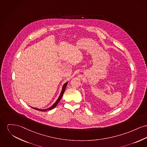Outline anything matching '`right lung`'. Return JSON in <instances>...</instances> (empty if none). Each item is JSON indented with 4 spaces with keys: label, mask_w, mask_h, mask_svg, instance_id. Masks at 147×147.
Listing matches in <instances>:
<instances>
[{
    "label": "right lung",
    "mask_w": 147,
    "mask_h": 147,
    "mask_svg": "<svg viewBox=\"0 0 147 147\" xmlns=\"http://www.w3.org/2000/svg\"><path fill=\"white\" fill-rule=\"evenodd\" d=\"M67 84H68V82H66V83L63 85L62 88V91H61V94H60V95H59V98H57V100H56V101L51 107L47 108V109H39L33 108V107H31V108H32L33 109H36V110H39V111H47V110H51L54 109V108H55V107L57 105L59 101H60L61 98L62 97V96H63V93H64V92H65V89L66 88V86H67Z\"/></svg>",
    "instance_id": "obj_1"
}]
</instances>
